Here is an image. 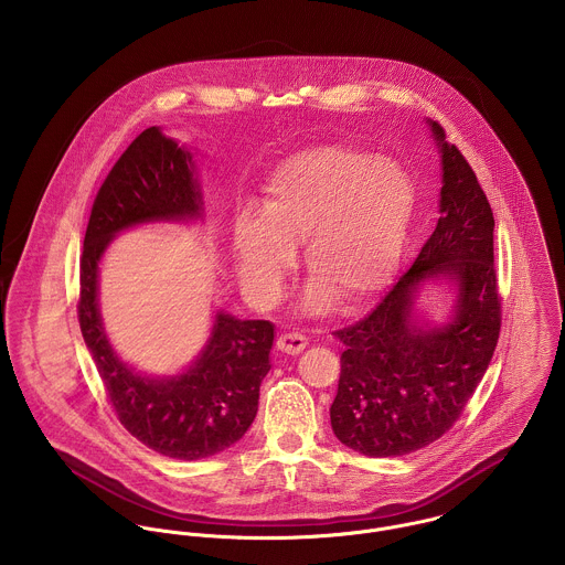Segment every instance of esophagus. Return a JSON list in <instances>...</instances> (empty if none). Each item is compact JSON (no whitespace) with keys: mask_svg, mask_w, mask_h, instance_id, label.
Masks as SVG:
<instances>
[{"mask_svg":"<svg viewBox=\"0 0 565 565\" xmlns=\"http://www.w3.org/2000/svg\"><path fill=\"white\" fill-rule=\"evenodd\" d=\"M276 347H278V351H282L287 355H300L307 349V338L302 333H298V331H294V333L289 331V333H282L278 338Z\"/></svg>","mask_w":565,"mask_h":565,"instance_id":"1","label":"esophagus"}]
</instances>
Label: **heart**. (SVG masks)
Listing matches in <instances>:
<instances>
[{"label":"heart","mask_w":565,"mask_h":565,"mask_svg":"<svg viewBox=\"0 0 565 565\" xmlns=\"http://www.w3.org/2000/svg\"><path fill=\"white\" fill-rule=\"evenodd\" d=\"M416 192L407 171L390 158L347 147H311L287 158L265 182L258 214L232 225V256L247 296L274 302L305 243L316 274L302 309L327 311L338 294L349 305L375 296L396 269Z\"/></svg>","instance_id":"1"}]
</instances>
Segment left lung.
Instances as JSON below:
<instances>
[{"instance_id": "obj_1", "label": "left lung", "mask_w": 565, "mask_h": 565, "mask_svg": "<svg viewBox=\"0 0 565 565\" xmlns=\"http://www.w3.org/2000/svg\"><path fill=\"white\" fill-rule=\"evenodd\" d=\"M440 153L438 223L405 276L358 324L335 331L344 344L331 427L340 443L396 458L438 440L462 414L500 338L493 267V212L462 153L427 120ZM445 279L455 307L445 323L415 311L423 284Z\"/></svg>"}]
</instances>
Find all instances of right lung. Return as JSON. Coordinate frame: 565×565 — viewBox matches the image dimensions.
Wrapping results in <instances>:
<instances>
[{"label":"right lung","instance_id":"right-lung-1","mask_svg":"<svg viewBox=\"0 0 565 565\" xmlns=\"http://www.w3.org/2000/svg\"><path fill=\"white\" fill-rule=\"evenodd\" d=\"M203 221L196 164L186 147L142 131L98 190L81 256L78 322L120 423L153 451L201 460L245 436L256 412L260 381L269 373L274 324L214 313L205 347L178 375L138 373L114 351L98 307V269L109 243L145 223Z\"/></svg>","mask_w":565,"mask_h":565}]
</instances>
